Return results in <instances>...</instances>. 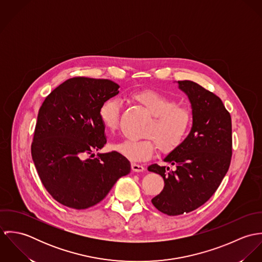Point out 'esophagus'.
<instances>
[{"label": "esophagus", "mask_w": 262, "mask_h": 262, "mask_svg": "<svg viewBox=\"0 0 262 262\" xmlns=\"http://www.w3.org/2000/svg\"><path fill=\"white\" fill-rule=\"evenodd\" d=\"M131 167H132V170H133V171H136V172H140V171H143V170L145 169L143 165L138 164V163H135V162H133V163L131 164Z\"/></svg>", "instance_id": "1"}]
</instances>
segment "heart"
I'll return each mask as SVG.
<instances>
[{"label": "heart", "mask_w": 262, "mask_h": 262, "mask_svg": "<svg viewBox=\"0 0 262 262\" xmlns=\"http://www.w3.org/2000/svg\"><path fill=\"white\" fill-rule=\"evenodd\" d=\"M132 99L152 116L139 140H125L113 148L132 161L148 159L157 145L161 151H171L180 146L188 134L192 123L190 109L177 103L162 93L142 90L132 94ZM120 102L116 99L105 101L99 109V118L106 130L114 132L119 125Z\"/></svg>", "instance_id": "1"}]
</instances>
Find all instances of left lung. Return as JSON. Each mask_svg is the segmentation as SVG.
I'll use <instances>...</instances> for the list:
<instances>
[{
  "label": "left lung",
  "mask_w": 262,
  "mask_h": 262,
  "mask_svg": "<svg viewBox=\"0 0 262 262\" xmlns=\"http://www.w3.org/2000/svg\"><path fill=\"white\" fill-rule=\"evenodd\" d=\"M192 108V127L184 142L164 161L174 169L151 164L164 187L151 202L168 216L189 213L204 205L224 179L232 157L231 116L221 99L191 80H179Z\"/></svg>",
  "instance_id": "8db88e82"
}]
</instances>
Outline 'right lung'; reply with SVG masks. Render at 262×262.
Instances as JSON below:
<instances>
[{"label": "right lung", "instance_id": "add662e5", "mask_svg": "<svg viewBox=\"0 0 262 262\" xmlns=\"http://www.w3.org/2000/svg\"><path fill=\"white\" fill-rule=\"evenodd\" d=\"M118 89L109 79L75 76L54 89L39 109L32 159L42 185L63 206L84 210L99 204L131 170L116 151L93 158L107 143L99 109Z\"/></svg>", "mask_w": 262, "mask_h": 262}]
</instances>
